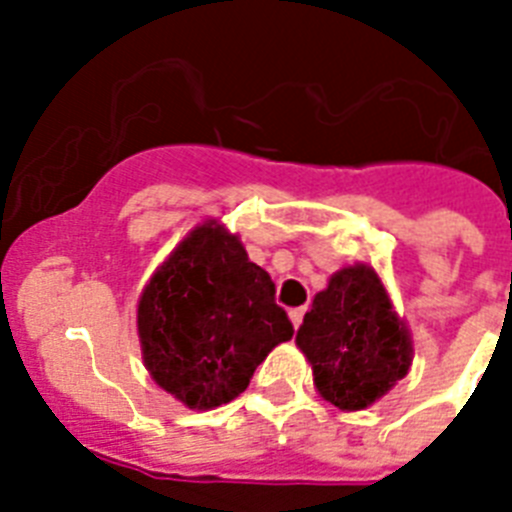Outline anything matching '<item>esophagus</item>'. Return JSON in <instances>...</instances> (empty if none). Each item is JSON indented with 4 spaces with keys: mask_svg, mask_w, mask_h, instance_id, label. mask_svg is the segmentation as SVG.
I'll use <instances>...</instances> for the list:
<instances>
[{
    "mask_svg": "<svg viewBox=\"0 0 512 512\" xmlns=\"http://www.w3.org/2000/svg\"><path fill=\"white\" fill-rule=\"evenodd\" d=\"M303 316H305V308H292V311H289V321H292V327H300V324H303Z\"/></svg>",
    "mask_w": 512,
    "mask_h": 512,
    "instance_id": "1",
    "label": "esophagus"
}]
</instances>
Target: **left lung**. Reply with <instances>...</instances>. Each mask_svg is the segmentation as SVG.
I'll return each mask as SVG.
<instances>
[{"instance_id": "8db88e82", "label": "left lung", "mask_w": 512, "mask_h": 512, "mask_svg": "<svg viewBox=\"0 0 512 512\" xmlns=\"http://www.w3.org/2000/svg\"><path fill=\"white\" fill-rule=\"evenodd\" d=\"M319 396L342 412L380 401L412 369V335L372 265L332 273L297 329Z\"/></svg>"}]
</instances>
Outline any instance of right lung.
Masks as SVG:
<instances>
[{
  "mask_svg": "<svg viewBox=\"0 0 512 512\" xmlns=\"http://www.w3.org/2000/svg\"><path fill=\"white\" fill-rule=\"evenodd\" d=\"M273 295L271 276L249 260L236 233L220 220L199 223L140 292L148 374L188 409L233 401L265 356L292 340V321Z\"/></svg>",
  "mask_w": 512,
  "mask_h": 512,
  "instance_id": "1",
  "label": "right lung"
}]
</instances>
